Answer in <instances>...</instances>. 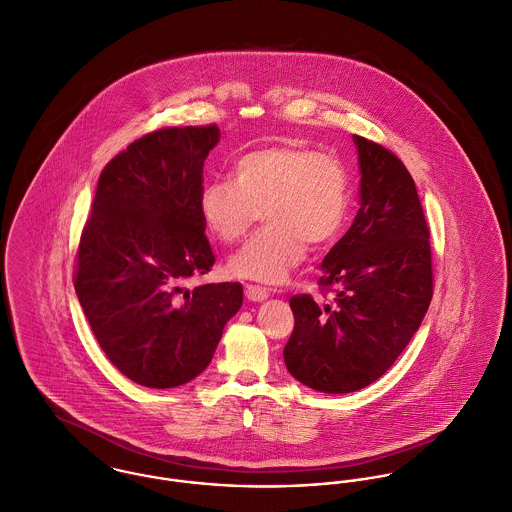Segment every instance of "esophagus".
<instances>
[{"mask_svg":"<svg viewBox=\"0 0 512 512\" xmlns=\"http://www.w3.org/2000/svg\"><path fill=\"white\" fill-rule=\"evenodd\" d=\"M245 297L253 303H261L269 297V291L265 287H259V285H245Z\"/></svg>","mask_w":512,"mask_h":512,"instance_id":"esophagus-1","label":"esophagus"}]
</instances>
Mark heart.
I'll return each instance as SVG.
<instances>
[{
	"mask_svg": "<svg viewBox=\"0 0 512 512\" xmlns=\"http://www.w3.org/2000/svg\"><path fill=\"white\" fill-rule=\"evenodd\" d=\"M350 182L342 162L297 144H271L243 154L233 178L205 184L198 211L221 243H235L261 217L265 227L227 263L235 277L281 283L314 249L344 229Z\"/></svg>",
	"mask_w": 512,
	"mask_h": 512,
	"instance_id": "b5f03b06",
	"label": "heart"
}]
</instances>
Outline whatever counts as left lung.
Segmentation results:
<instances>
[{
    "label": "left lung",
    "mask_w": 512,
    "mask_h": 512,
    "mask_svg": "<svg viewBox=\"0 0 512 512\" xmlns=\"http://www.w3.org/2000/svg\"><path fill=\"white\" fill-rule=\"evenodd\" d=\"M360 209L328 251L318 285L330 305L295 295V330L283 350L293 378L316 392L348 394L384 376L417 332L433 295L429 227L404 162L354 136Z\"/></svg>",
    "instance_id": "1"
}]
</instances>
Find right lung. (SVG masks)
I'll list each match as a JSON object with an SVG mask.
<instances>
[{
  "label": "right lung",
  "mask_w": 512,
  "mask_h": 512,
  "mask_svg": "<svg viewBox=\"0 0 512 512\" xmlns=\"http://www.w3.org/2000/svg\"><path fill=\"white\" fill-rule=\"evenodd\" d=\"M219 128H162L116 154L83 229L75 291L106 358L146 388L200 376L243 305L239 283H186L215 255L198 211Z\"/></svg>",
  "instance_id": "obj_1"
}]
</instances>
